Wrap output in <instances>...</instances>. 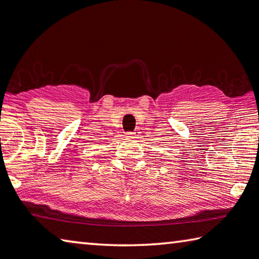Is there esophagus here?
<instances>
[{"label": "esophagus", "mask_w": 259, "mask_h": 259, "mask_svg": "<svg viewBox=\"0 0 259 259\" xmlns=\"http://www.w3.org/2000/svg\"><path fill=\"white\" fill-rule=\"evenodd\" d=\"M126 136H128V137H136V136H138V133H137V131H129V133H126Z\"/></svg>", "instance_id": "34e87169"}]
</instances>
